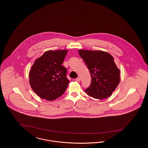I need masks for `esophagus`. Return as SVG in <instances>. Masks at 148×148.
Returning a JSON list of instances; mask_svg holds the SVG:
<instances>
[{
	"label": "esophagus",
	"instance_id": "esophagus-1",
	"mask_svg": "<svg viewBox=\"0 0 148 148\" xmlns=\"http://www.w3.org/2000/svg\"><path fill=\"white\" fill-rule=\"evenodd\" d=\"M75 81L77 82H80V77H77V78H76V79H75Z\"/></svg>",
	"mask_w": 148,
	"mask_h": 148
}]
</instances>
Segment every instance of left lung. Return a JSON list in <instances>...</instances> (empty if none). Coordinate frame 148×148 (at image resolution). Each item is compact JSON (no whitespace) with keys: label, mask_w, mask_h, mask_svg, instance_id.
I'll return each instance as SVG.
<instances>
[{"label":"left lung","mask_w":148,"mask_h":148,"mask_svg":"<svg viewBox=\"0 0 148 148\" xmlns=\"http://www.w3.org/2000/svg\"><path fill=\"white\" fill-rule=\"evenodd\" d=\"M90 71L92 82L85 92L92 98L104 99L112 95L120 82V70L109 53L101 50H79Z\"/></svg>","instance_id":"8db88e82"}]
</instances>
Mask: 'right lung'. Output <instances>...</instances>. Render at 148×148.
<instances>
[{
    "mask_svg": "<svg viewBox=\"0 0 148 148\" xmlns=\"http://www.w3.org/2000/svg\"><path fill=\"white\" fill-rule=\"evenodd\" d=\"M67 50H48L36 59L29 73L33 90L42 99L53 101L62 96L69 83L62 64Z\"/></svg>",
    "mask_w": 148,
    "mask_h": 148,
    "instance_id": "obj_1",
    "label": "right lung"
}]
</instances>
